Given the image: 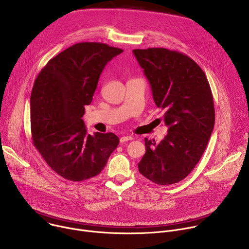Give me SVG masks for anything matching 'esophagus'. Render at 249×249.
Masks as SVG:
<instances>
[{
	"mask_svg": "<svg viewBox=\"0 0 249 249\" xmlns=\"http://www.w3.org/2000/svg\"><path fill=\"white\" fill-rule=\"evenodd\" d=\"M132 140H134V138L132 136H123L120 138L121 143H124V142H127V141H132Z\"/></svg>",
	"mask_w": 249,
	"mask_h": 249,
	"instance_id": "34e87169",
	"label": "esophagus"
}]
</instances>
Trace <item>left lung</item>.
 Returning <instances> with one entry per match:
<instances>
[{
	"mask_svg": "<svg viewBox=\"0 0 249 249\" xmlns=\"http://www.w3.org/2000/svg\"><path fill=\"white\" fill-rule=\"evenodd\" d=\"M168 133L160 143L145 138L141 174L159 185L181 181L200 160L215 125L212 90L203 70L187 55L165 48L134 49Z\"/></svg>",
	"mask_w": 249,
	"mask_h": 249,
	"instance_id": "1",
	"label": "left lung"
}]
</instances>
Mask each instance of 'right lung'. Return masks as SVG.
I'll return each mask as SVG.
<instances>
[{
  "instance_id": "add662e5",
  "label": "right lung",
  "mask_w": 249,
  "mask_h": 249,
  "mask_svg": "<svg viewBox=\"0 0 249 249\" xmlns=\"http://www.w3.org/2000/svg\"><path fill=\"white\" fill-rule=\"evenodd\" d=\"M123 50L98 42L74 44L49 60L30 96L33 145L63 178L83 181L101 172L119 144L113 133L89 135L82 119L98 79Z\"/></svg>"
}]
</instances>
